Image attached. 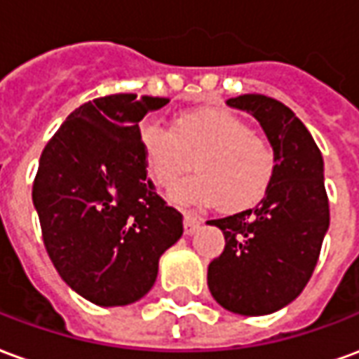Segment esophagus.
Here are the masks:
<instances>
[{"label": "esophagus", "instance_id": "1", "mask_svg": "<svg viewBox=\"0 0 359 359\" xmlns=\"http://www.w3.org/2000/svg\"><path fill=\"white\" fill-rule=\"evenodd\" d=\"M200 225H202V219L192 213H184V234H194Z\"/></svg>", "mask_w": 359, "mask_h": 359}]
</instances>
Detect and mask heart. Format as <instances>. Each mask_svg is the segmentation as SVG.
<instances>
[{
    "label": "heart",
    "instance_id": "heart-1",
    "mask_svg": "<svg viewBox=\"0 0 359 359\" xmlns=\"http://www.w3.org/2000/svg\"><path fill=\"white\" fill-rule=\"evenodd\" d=\"M138 136L148 175L159 187L175 184L194 161L198 175L171 190L172 202L182 205L246 210L262 200L275 167L269 142L225 111L184 113L175 118L172 134L142 123Z\"/></svg>",
    "mask_w": 359,
    "mask_h": 359
}]
</instances>
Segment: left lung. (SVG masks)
Returning a JSON list of instances; mask_svg holds the SVG:
<instances>
[{"label": "left lung", "mask_w": 359, "mask_h": 359, "mask_svg": "<svg viewBox=\"0 0 359 359\" xmlns=\"http://www.w3.org/2000/svg\"><path fill=\"white\" fill-rule=\"evenodd\" d=\"M264 128L275 167L262 202L213 219L225 250L208 267V286L219 306L238 316L278 311L308 285L329 231L323 157L300 118L285 103L262 94L226 100Z\"/></svg>", "instance_id": "1"}]
</instances>
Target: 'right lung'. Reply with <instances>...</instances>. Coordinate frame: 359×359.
I'll use <instances>...</instances> for the list:
<instances>
[{
    "label": "right lung",
    "instance_id": "add662e5",
    "mask_svg": "<svg viewBox=\"0 0 359 359\" xmlns=\"http://www.w3.org/2000/svg\"><path fill=\"white\" fill-rule=\"evenodd\" d=\"M169 97L113 94L74 109L40 157L32 202L48 256L82 298L128 306L151 290L182 215L154 192L140 146L146 113Z\"/></svg>",
    "mask_w": 359,
    "mask_h": 359
}]
</instances>
